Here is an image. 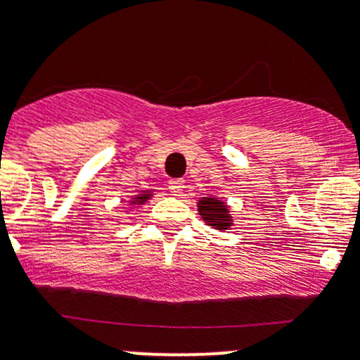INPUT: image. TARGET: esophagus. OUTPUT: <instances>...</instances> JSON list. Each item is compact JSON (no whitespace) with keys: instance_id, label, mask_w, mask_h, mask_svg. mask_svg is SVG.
I'll return each mask as SVG.
<instances>
[{"instance_id":"esophagus-1","label":"esophagus","mask_w":360,"mask_h":360,"mask_svg":"<svg viewBox=\"0 0 360 360\" xmlns=\"http://www.w3.org/2000/svg\"><path fill=\"white\" fill-rule=\"evenodd\" d=\"M169 190L172 195H181L184 190V181L183 179H170L169 181Z\"/></svg>"}]
</instances>
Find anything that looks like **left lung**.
Masks as SVG:
<instances>
[{"instance_id":"left-lung-1","label":"left lung","mask_w":360,"mask_h":360,"mask_svg":"<svg viewBox=\"0 0 360 360\" xmlns=\"http://www.w3.org/2000/svg\"><path fill=\"white\" fill-rule=\"evenodd\" d=\"M198 212L209 226H216L217 230H226L228 226H231V216L224 202L216 198H202L198 202Z\"/></svg>"}]
</instances>
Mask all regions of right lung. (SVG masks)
Wrapping results in <instances>:
<instances>
[{"label": "right lung", "mask_w": 360, "mask_h": 360, "mask_svg": "<svg viewBox=\"0 0 360 360\" xmlns=\"http://www.w3.org/2000/svg\"><path fill=\"white\" fill-rule=\"evenodd\" d=\"M148 198H150V193H141V195H137L136 198H134L132 203H144L148 200Z\"/></svg>", "instance_id": "add662e5"}]
</instances>
